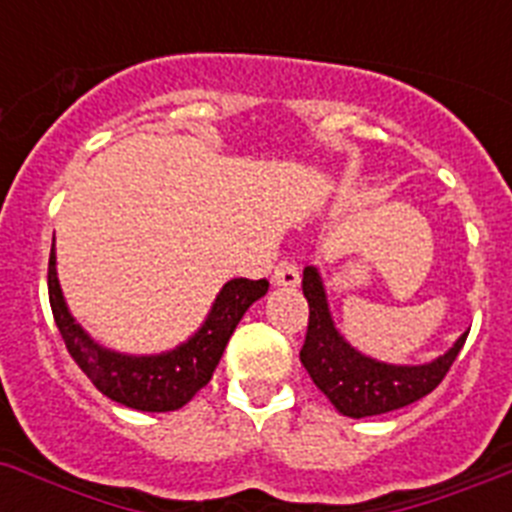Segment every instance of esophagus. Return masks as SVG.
I'll use <instances>...</instances> for the list:
<instances>
[{"label":"esophagus","mask_w":512,"mask_h":512,"mask_svg":"<svg viewBox=\"0 0 512 512\" xmlns=\"http://www.w3.org/2000/svg\"><path fill=\"white\" fill-rule=\"evenodd\" d=\"M299 281H301V275H299V268H296V262L281 260L278 265H275V270H273L275 286L293 288V286H299Z\"/></svg>","instance_id":"obj_1"}]
</instances>
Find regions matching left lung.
<instances>
[{"label": "left lung", "mask_w": 512, "mask_h": 512, "mask_svg": "<svg viewBox=\"0 0 512 512\" xmlns=\"http://www.w3.org/2000/svg\"><path fill=\"white\" fill-rule=\"evenodd\" d=\"M301 288L309 301V327L301 348V363L317 389L324 391V397L335 404V410L355 420L384 415L428 397L446 379L448 368L453 366L469 335L464 332L453 342L451 350L422 366H391V363L373 361L368 355L358 353L337 332L317 268L311 265L304 268Z\"/></svg>", "instance_id": "1"}]
</instances>
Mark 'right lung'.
Listing matches in <instances>:
<instances>
[{"label":"right lung","instance_id":"right-lung-1","mask_svg":"<svg viewBox=\"0 0 512 512\" xmlns=\"http://www.w3.org/2000/svg\"><path fill=\"white\" fill-rule=\"evenodd\" d=\"M268 293V281L234 278L224 283L206 322L188 342L159 355H126L102 348L74 322L56 278V252L48 260V299L66 350L87 379L108 399L141 412L180 410L211 381L231 332L257 299Z\"/></svg>","mask_w":512,"mask_h":512}]
</instances>
